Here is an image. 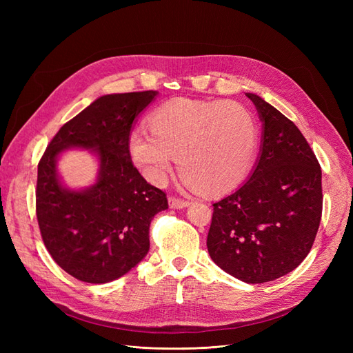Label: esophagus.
I'll return each instance as SVG.
<instances>
[{
	"label": "esophagus",
	"mask_w": 353,
	"mask_h": 353,
	"mask_svg": "<svg viewBox=\"0 0 353 353\" xmlns=\"http://www.w3.org/2000/svg\"><path fill=\"white\" fill-rule=\"evenodd\" d=\"M190 206L188 200H183V199H176V197H169V208L170 209H184Z\"/></svg>",
	"instance_id": "obj_1"
}]
</instances>
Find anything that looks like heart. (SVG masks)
Returning <instances> with one entry per match:
<instances>
[{"label": "heart", "mask_w": 353, "mask_h": 353, "mask_svg": "<svg viewBox=\"0 0 353 353\" xmlns=\"http://www.w3.org/2000/svg\"><path fill=\"white\" fill-rule=\"evenodd\" d=\"M150 131L130 134V154L144 176L162 184L178 157L179 172L203 193L221 194L240 185L253 165L258 126L236 101L172 99L156 108Z\"/></svg>", "instance_id": "obj_1"}]
</instances>
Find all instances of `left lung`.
Wrapping results in <instances>:
<instances>
[{
  "label": "left lung",
  "mask_w": 353,
  "mask_h": 353,
  "mask_svg": "<svg viewBox=\"0 0 353 353\" xmlns=\"http://www.w3.org/2000/svg\"><path fill=\"white\" fill-rule=\"evenodd\" d=\"M245 95L262 122L261 152L249 179L213 203L208 250L227 274L261 284L292 272L311 250L323 174L299 128L259 95Z\"/></svg>",
  "instance_id": "8db88e82"
}]
</instances>
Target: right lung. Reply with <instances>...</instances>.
Instances as JSON below:
<instances>
[{"label": "right lung", "instance_id": "add662e5", "mask_svg": "<svg viewBox=\"0 0 353 353\" xmlns=\"http://www.w3.org/2000/svg\"><path fill=\"white\" fill-rule=\"evenodd\" d=\"M157 91L101 95L52 138L38 165L37 218L51 258L77 280L105 284L121 279L150 249V223L168 209L166 194L132 165L130 134ZM87 150L98 178L72 189L58 172L63 151Z\"/></svg>", "mask_w": 353, "mask_h": 353}]
</instances>
